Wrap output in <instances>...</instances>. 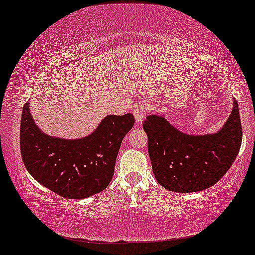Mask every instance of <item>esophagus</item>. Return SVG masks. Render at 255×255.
Returning <instances> with one entry per match:
<instances>
[{"instance_id":"obj_1","label":"esophagus","mask_w":255,"mask_h":255,"mask_svg":"<svg viewBox=\"0 0 255 255\" xmlns=\"http://www.w3.org/2000/svg\"><path fill=\"white\" fill-rule=\"evenodd\" d=\"M149 111H150V106L146 103H140L138 106H136V107L134 108V111H133V114H134L136 124L142 123V121L144 120V117H146L147 113Z\"/></svg>"}]
</instances>
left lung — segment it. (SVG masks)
<instances>
[{
    "label": "left lung",
    "mask_w": 255,
    "mask_h": 255,
    "mask_svg": "<svg viewBox=\"0 0 255 255\" xmlns=\"http://www.w3.org/2000/svg\"><path fill=\"white\" fill-rule=\"evenodd\" d=\"M143 130L156 180L175 193H195L215 185L233 165L243 136L237 101L226 124L213 134H187L156 114L147 116Z\"/></svg>",
    "instance_id": "8db88e82"
}]
</instances>
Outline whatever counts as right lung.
<instances>
[{
    "instance_id": "add662e5",
    "label": "right lung",
    "mask_w": 255,
    "mask_h": 255,
    "mask_svg": "<svg viewBox=\"0 0 255 255\" xmlns=\"http://www.w3.org/2000/svg\"><path fill=\"white\" fill-rule=\"evenodd\" d=\"M28 103L21 114L20 152L29 174L65 198H87L103 191L114 175L122 140L134 125L133 115H108L90 135L66 140L43 133Z\"/></svg>"
}]
</instances>
